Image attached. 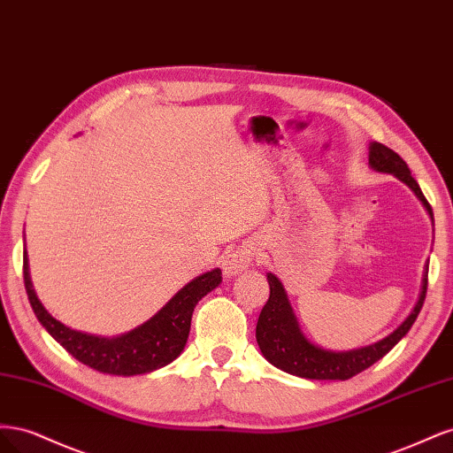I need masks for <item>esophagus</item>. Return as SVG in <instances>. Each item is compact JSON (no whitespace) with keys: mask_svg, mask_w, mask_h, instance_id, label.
<instances>
[{"mask_svg":"<svg viewBox=\"0 0 453 453\" xmlns=\"http://www.w3.org/2000/svg\"><path fill=\"white\" fill-rule=\"evenodd\" d=\"M255 250L251 243H242L240 248H236L232 253H228L223 260V272L226 278H234L238 273L245 272L250 268L251 260H253Z\"/></svg>","mask_w":453,"mask_h":453,"instance_id":"obj_1","label":"esophagus"}]
</instances>
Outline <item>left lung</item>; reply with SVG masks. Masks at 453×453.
Masks as SVG:
<instances>
[{
    "instance_id": "obj_1",
    "label": "left lung",
    "mask_w": 453,
    "mask_h": 453,
    "mask_svg": "<svg viewBox=\"0 0 453 453\" xmlns=\"http://www.w3.org/2000/svg\"><path fill=\"white\" fill-rule=\"evenodd\" d=\"M368 166L381 173H393L396 180L406 183L414 190V195L421 200L425 210L429 211L433 219V210L427 198L423 196L418 181L406 166V162L393 149L378 142L368 143ZM427 273L429 263L425 265L423 270L421 289L414 310L410 311L408 318L391 334L365 348L349 351H331L311 344L303 334L281 281L268 272L266 280L270 285V296L257 321V344L260 351H263L265 359L287 374L308 380H349L380 361L383 355L389 353L399 344V340L406 336L425 303Z\"/></svg>"
}]
</instances>
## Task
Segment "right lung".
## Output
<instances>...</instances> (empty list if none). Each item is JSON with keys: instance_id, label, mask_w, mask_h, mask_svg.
Listing matches in <instances>:
<instances>
[{"instance_id": "right-lung-1", "label": "right lung", "mask_w": 453, "mask_h": 453, "mask_svg": "<svg viewBox=\"0 0 453 453\" xmlns=\"http://www.w3.org/2000/svg\"><path fill=\"white\" fill-rule=\"evenodd\" d=\"M22 270L32 310L39 323L47 328V333L77 361L98 370V372L113 376L147 374L180 357L187 344L190 319H193L196 304L223 281L219 268L205 272L177 291L166 306H162L143 325L135 326L130 333L105 338L73 331L52 318L34 291L26 251Z\"/></svg>"}]
</instances>
